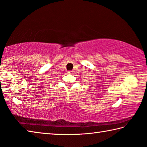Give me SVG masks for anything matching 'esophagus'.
<instances>
[{
  "mask_svg": "<svg viewBox=\"0 0 147 147\" xmlns=\"http://www.w3.org/2000/svg\"><path fill=\"white\" fill-rule=\"evenodd\" d=\"M68 74H73V73H74V71H73V70L68 71Z\"/></svg>",
  "mask_w": 147,
  "mask_h": 147,
  "instance_id": "34e87169",
  "label": "esophagus"
}]
</instances>
